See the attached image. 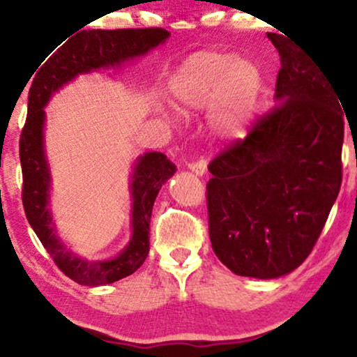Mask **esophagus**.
<instances>
[{
    "label": "esophagus",
    "mask_w": 357,
    "mask_h": 357,
    "mask_svg": "<svg viewBox=\"0 0 357 357\" xmlns=\"http://www.w3.org/2000/svg\"><path fill=\"white\" fill-rule=\"evenodd\" d=\"M188 168L191 169L196 176H202V174L206 173V169H207V161L206 160L192 161V163L188 165Z\"/></svg>",
    "instance_id": "1"
}]
</instances>
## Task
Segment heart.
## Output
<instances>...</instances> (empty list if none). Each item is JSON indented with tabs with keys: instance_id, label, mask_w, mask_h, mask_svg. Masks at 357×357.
I'll return each mask as SVG.
<instances>
[{
	"instance_id": "1",
	"label": "heart",
	"mask_w": 357,
	"mask_h": 357,
	"mask_svg": "<svg viewBox=\"0 0 357 357\" xmlns=\"http://www.w3.org/2000/svg\"><path fill=\"white\" fill-rule=\"evenodd\" d=\"M264 79L254 62L220 51H199L179 66L171 80L174 102L184 110H201L214 103L212 128L224 138L245 135Z\"/></svg>"
}]
</instances>
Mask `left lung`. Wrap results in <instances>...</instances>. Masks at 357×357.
I'll use <instances>...</instances> for the list:
<instances>
[{
  "label": "left lung",
  "mask_w": 357,
  "mask_h": 357,
  "mask_svg": "<svg viewBox=\"0 0 357 357\" xmlns=\"http://www.w3.org/2000/svg\"><path fill=\"white\" fill-rule=\"evenodd\" d=\"M277 105L211 161L212 250L241 277L278 278L311 254L342 181L344 115L321 64L285 34Z\"/></svg>",
  "instance_id": "8db88e82"
}]
</instances>
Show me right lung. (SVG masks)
<instances>
[{
	"label": "right lung",
	"instance_id": "1",
	"mask_svg": "<svg viewBox=\"0 0 357 357\" xmlns=\"http://www.w3.org/2000/svg\"><path fill=\"white\" fill-rule=\"evenodd\" d=\"M169 33L161 28L146 29H89L80 31L59 47L36 70L29 89L28 116L20 139L22 169V206L31 227L44 249L67 277L79 285L98 287L119 282L142 267L150 252V219L155 199L163 184L176 173V166L163 153L139 156L133 166L132 238L114 259L90 261L66 249L57 236L49 211L51 171L44 150V107L52 93L80 74L119 67L128 59L139 57L163 44Z\"/></svg>",
	"mask_w": 357,
	"mask_h": 357
}]
</instances>
